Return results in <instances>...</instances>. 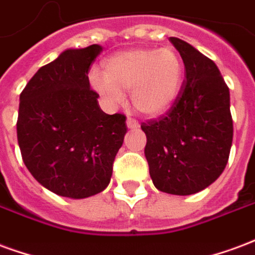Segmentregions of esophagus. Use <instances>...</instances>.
Here are the masks:
<instances>
[{
  "instance_id": "obj_1",
  "label": "esophagus",
  "mask_w": 255,
  "mask_h": 255,
  "mask_svg": "<svg viewBox=\"0 0 255 255\" xmlns=\"http://www.w3.org/2000/svg\"><path fill=\"white\" fill-rule=\"evenodd\" d=\"M126 125H128L129 129H135V128H138V122L135 120H133V118H128V120H126Z\"/></svg>"
}]
</instances>
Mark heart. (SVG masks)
I'll use <instances>...</instances> for the list:
<instances>
[{
    "instance_id": "obj_1",
    "label": "heart",
    "mask_w": 255,
    "mask_h": 255,
    "mask_svg": "<svg viewBox=\"0 0 255 255\" xmlns=\"http://www.w3.org/2000/svg\"><path fill=\"white\" fill-rule=\"evenodd\" d=\"M183 66L179 55L170 47L133 49L106 61V73L94 69L91 84L111 103H122L130 89L137 111L157 115L175 100L182 84Z\"/></svg>"
}]
</instances>
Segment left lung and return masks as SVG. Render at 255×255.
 <instances>
[{
    "label": "left lung",
    "mask_w": 255,
    "mask_h": 255,
    "mask_svg": "<svg viewBox=\"0 0 255 255\" xmlns=\"http://www.w3.org/2000/svg\"><path fill=\"white\" fill-rule=\"evenodd\" d=\"M186 79L166 114L141 124L145 157L157 190L190 196L222 175L232 145L230 89L216 64L191 44L170 38Z\"/></svg>",
    "instance_id": "left-lung-1"
}]
</instances>
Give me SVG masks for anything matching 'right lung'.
<instances>
[{
  "label": "right lung",
  "mask_w": 255,
  "mask_h": 255,
  "mask_svg": "<svg viewBox=\"0 0 255 255\" xmlns=\"http://www.w3.org/2000/svg\"><path fill=\"white\" fill-rule=\"evenodd\" d=\"M103 47L69 49L39 69L20 94L17 141L36 181L55 194L87 198L103 191L128 128L91 89L88 70Z\"/></svg>",
  "instance_id": "add662e5"
}]
</instances>
